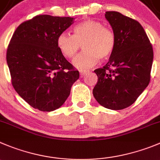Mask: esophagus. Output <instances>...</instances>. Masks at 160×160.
I'll use <instances>...</instances> for the list:
<instances>
[{
  "label": "esophagus",
  "mask_w": 160,
  "mask_h": 160,
  "mask_svg": "<svg viewBox=\"0 0 160 160\" xmlns=\"http://www.w3.org/2000/svg\"><path fill=\"white\" fill-rule=\"evenodd\" d=\"M88 72L87 70H80V77H83V76L86 74V73Z\"/></svg>",
  "instance_id": "34e87169"
}]
</instances>
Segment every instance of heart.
I'll return each instance as SVG.
<instances>
[{
    "label": "heart",
    "instance_id": "heart-1",
    "mask_svg": "<svg viewBox=\"0 0 160 160\" xmlns=\"http://www.w3.org/2000/svg\"><path fill=\"white\" fill-rule=\"evenodd\" d=\"M83 45V51L73 60V65L80 69L94 66L99 59H107L116 46L114 33L104 28L102 23L87 19L76 25L73 35L62 32L57 38V46L67 58H72Z\"/></svg>",
    "mask_w": 160,
    "mask_h": 160
}]
</instances>
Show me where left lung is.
Instances as JSON below:
<instances>
[{
  "instance_id": "left-lung-1",
  "label": "left lung",
  "mask_w": 160,
  "mask_h": 160,
  "mask_svg": "<svg viewBox=\"0 0 160 160\" xmlns=\"http://www.w3.org/2000/svg\"><path fill=\"white\" fill-rule=\"evenodd\" d=\"M116 38L109 62L95 69L98 81L93 89L97 102L110 110L132 105L148 87L153 49L143 27L118 12H106Z\"/></svg>"
}]
</instances>
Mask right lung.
I'll return each instance as SVG.
<instances>
[{
  "label": "right lung",
  "instance_id": "right-lung-1",
  "mask_svg": "<svg viewBox=\"0 0 160 160\" xmlns=\"http://www.w3.org/2000/svg\"><path fill=\"white\" fill-rule=\"evenodd\" d=\"M73 18L39 15L15 31L7 49L12 84L23 99L41 111L62 107L80 73L65 59L57 38Z\"/></svg>",
  "mask_w": 160,
  "mask_h": 160
}]
</instances>
